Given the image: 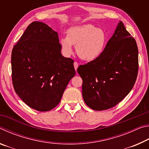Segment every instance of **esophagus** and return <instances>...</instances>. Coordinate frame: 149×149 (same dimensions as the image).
Masks as SVG:
<instances>
[{
	"instance_id": "obj_1",
	"label": "esophagus",
	"mask_w": 149,
	"mask_h": 149,
	"mask_svg": "<svg viewBox=\"0 0 149 149\" xmlns=\"http://www.w3.org/2000/svg\"><path fill=\"white\" fill-rule=\"evenodd\" d=\"M74 68H75V71H76L77 69V68H78V63H77V62H74Z\"/></svg>"
}]
</instances>
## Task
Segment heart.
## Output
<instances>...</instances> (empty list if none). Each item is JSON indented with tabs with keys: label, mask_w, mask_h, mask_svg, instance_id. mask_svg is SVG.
<instances>
[{
	"label": "heart",
	"mask_w": 149,
	"mask_h": 149,
	"mask_svg": "<svg viewBox=\"0 0 149 149\" xmlns=\"http://www.w3.org/2000/svg\"><path fill=\"white\" fill-rule=\"evenodd\" d=\"M108 38L104 30L92 24L72 27L68 30L67 37L60 40L64 53H72V45L76 46L77 54L81 59L91 61L99 58L104 51Z\"/></svg>",
	"instance_id": "obj_1"
}]
</instances>
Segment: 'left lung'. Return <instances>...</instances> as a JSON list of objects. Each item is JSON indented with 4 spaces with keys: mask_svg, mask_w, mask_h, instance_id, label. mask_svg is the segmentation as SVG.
Here are the masks:
<instances>
[{
    "mask_svg": "<svg viewBox=\"0 0 149 149\" xmlns=\"http://www.w3.org/2000/svg\"><path fill=\"white\" fill-rule=\"evenodd\" d=\"M138 69L137 43L120 21L102 54L77 70L85 104L95 110L115 107L132 89Z\"/></svg>",
    "mask_w": 149,
    "mask_h": 149,
    "instance_id": "left-lung-1",
    "label": "left lung"
}]
</instances>
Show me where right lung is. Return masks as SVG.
<instances>
[{"mask_svg":"<svg viewBox=\"0 0 149 149\" xmlns=\"http://www.w3.org/2000/svg\"><path fill=\"white\" fill-rule=\"evenodd\" d=\"M58 35L41 22H33L12 51L14 89L23 101L41 112L58 104L74 76V60L61 54Z\"/></svg>","mask_w":149,"mask_h":149,"instance_id":"right-lung-1","label":"right lung"}]
</instances>
